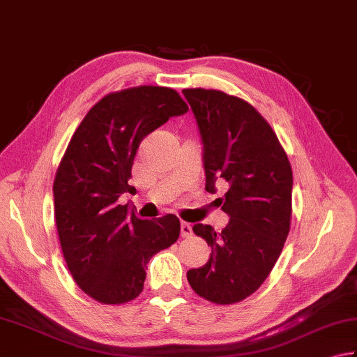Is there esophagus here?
I'll return each mask as SVG.
<instances>
[{
    "label": "esophagus",
    "instance_id": "1",
    "mask_svg": "<svg viewBox=\"0 0 357 357\" xmlns=\"http://www.w3.org/2000/svg\"><path fill=\"white\" fill-rule=\"evenodd\" d=\"M180 234H181V238H190L192 234V227L188 224V222H181Z\"/></svg>",
    "mask_w": 357,
    "mask_h": 357
}]
</instances>
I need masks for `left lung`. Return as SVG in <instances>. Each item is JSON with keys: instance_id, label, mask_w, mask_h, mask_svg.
<instances>
[{"instance_id": "obj_1", "label": "left lung", "mask_w": 357, "mask_h": 357, "mask_svg": "<svg viewBox=\"0 0 357 357\" xmlns=\"http://www.w3.org/2000/svg\"><path fill=\"white\" fill-rule=\"evenodd\" d=\"M204 144L208 192L227 181L220 200L230 222L222 231L196 224L211 247L205 266L188 271L192 291L216 305L252 295L272 272L292 216V167L280 141L253 105L219 90L185 89Z\"/></svg>"}]
</instances>
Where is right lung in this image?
Returning a JSON list of instances; mask_svg holds the SVG:
<instances>
[{
  "instance_id": "right-lung-1",
  "label": "right lung",
  "mask_w": 357,
  "mask_h": 357,
  "mask_svg": "<svg viewBox=\"0 0 357 357\" xmlns=\"http://www.w3.org/2000/svg\"><path fill=\"white\" fill-rule=\"evenodd\" d=\"M188 105L167 86L143 85L110 93L74 132L54 178V216L74 281L104 305L137 298L147 262L178 239L180 220H143L119 205L139 143Z\"/></svg>"
}]
</instances>
